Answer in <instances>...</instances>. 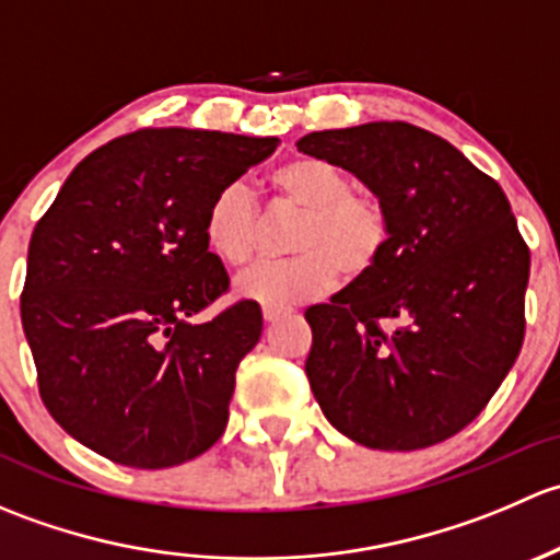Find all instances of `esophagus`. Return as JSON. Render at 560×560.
<instances>
[{"label": "esophagus", "instance_id": "obj_1", "mask_svg": "<svg viewBox=\"0 0 560 560\" xmlns=\"http://www.w3.org/2000/svg\"><path fill=\"white\" fill-rule=\"evenodd\" d=\"M284 314H287V308H276V306H265L262 308L265 322H276V319H281Z\"/></svg>", "mask_w": 560, "mask_h": 560}]
</instances>
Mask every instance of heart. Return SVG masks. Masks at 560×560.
Returning <instances> with one entry per match:
<instances>
[{"instance_id": "obj_1", "label": "heart", "mask_w": 560, "mask_h": 560, "mask_svg": "<svg viewBox=\"0 0 560 560\" xmlns=\"http://www.w3.org/2000/svg\"><path fill=\"white\" fill-rule=\"evenodd\" d=\"M276 206L301 213L290 235L284 262H259L246 270L235 290L262 306H298L316 301L338 281L363 279L382 259L389 238L387 211L376 197L354 191L343 167L319 156H298L270 173ZM202 235L211 254L230 268H241L257 254L262 222L252 191L228 184L208 202Z\"/></svg>"}]
</instances>
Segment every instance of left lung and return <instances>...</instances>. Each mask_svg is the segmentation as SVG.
Listing matches in <instances>:
<instances>
[{"mask_svg":"<svg viewBox=\"0 0 560 560\" xmlns=\"http://www.w3.org/2000/svg\"><path fill=\"white\" fill-rule=\"evenodd\" d=\"M298 151L363 180L387 211L376 268L306 308V376L336 431L371 450L455 436L515 365L530 254L510 200L453 143L406 121L325 129Z\"/></svg>","mask_w":560,"mask_h":560,"instance_id":"left-lung-1","label":"left lung"}]
</instances>
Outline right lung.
<instances>
[{"label":"right lung","instance_id":"obj_1","mask_svg":"<svg viewBox=\"0 0 560 560\" xmlns=\"http://www.w3.org/2000/svg\"><path fill=\"white\" fill-rule=\"evenodd\" d=\"M276 145L140 129L92 151L37 222L21 322L45 409L83 447L171 468L219 442L262 312L241 301L191 319L230 287L202 222L213 195Z\"/></svg>","mask_w":560,"mask_h":560}]
</instances>
